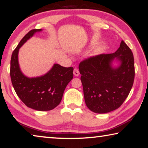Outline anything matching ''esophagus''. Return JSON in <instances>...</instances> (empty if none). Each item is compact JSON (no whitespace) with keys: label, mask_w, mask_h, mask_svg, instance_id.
I'll use <instances>...</instances> for the list:
<instances>
[{"label":"esophagus","mask_w":148,"mask_h":148,"mask_svg":"<svg viewBox=\"0 0 148 148\" xmlns=\"http://www.w3.org/2000/svg\"><path fill=\"white\" fill-rule=\"evenodd\" d=\"M73 74L75 77H78L80 74V72L79 70L77 68H75L74 70H73Z\"/></svg>","instance_id":"34e87169"}]
</instances>
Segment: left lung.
<instances>
[{
	"mask_svg": "<svg viewBox=\"0 0 148 148\" xmlns=\"http://www.w3.org/2000/svg\"><path fill=\"white\" fill-rule=\"evenodd\" d=\"M115 58L121 64L119 68L113 69L110 63ZM79 68L85 102L91 111L106 113L123 104L135 79L134 57L124 40L115 53L86 58Z\"/></svg>",
	"mask_w": 148,
	"mask_h": 148,
	"instance_id": "1",
	"label": "left lung"
}]
</instances>
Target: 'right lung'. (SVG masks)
<instances>
[{
	"label": "right lung",
	"mask_w": 148,
	"mask_h": 148,
	"mask_svg": "<svg viewBox=\"0 0 148 148\" xmlns=\"http://www.w3.org/2000/svg\"><path fill=\"white\" fill-rule=\"evenodd\" d=\"M41 29H33L22 38L11 58L10 77L16 95L28 108L37 111L51 110L60 104L65 88L73 77V68L54 64L48 73L37 78H27L22 73L18 62V49Z\"/></svg>",
	"instance_id": "1"
}]
</instances>
